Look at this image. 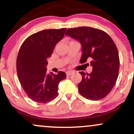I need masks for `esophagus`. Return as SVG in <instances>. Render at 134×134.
Wrapping results in <instances>:
<instances>
[{
    "label": "esophagus",
    "mask_w": 134,
    "mask_h": 134,
    "mask_svg": "<svg viewBox=\"0 0 134 134\" xmlns=\"http://www.w3.org/2000/svg\"><path fill=\"white\" fill-rule=\"evenodd\" d=\"M73 73H74L73 71H72V70H69V71H67L66 72V74H67V76H70V75H72Z\"/></svg>",
    "instance_id": "1"
}]
</instances>
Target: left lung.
Returning <instances> with one entry per match:
<instances>
[{
	"label": "left lung",
	"instance_id": "obj_1",
	"mask_svg": "<svg viewBox=\"0 0 134 134\" xmlns=\"http://www.w3.org/2000/svg\"><path fill=\"white\" fill-rule=\"evenodd\" d=\"M65 35L81 43V64L91 59V73L79 72L82 76L78 84L80 94L91 100L103 99L114 87L118 76L120 59L114 41L106 32L91 27L70 28Z\"/></svg>",
	"mask_w": 134,
	"mask_h": 134
}]
</instances>
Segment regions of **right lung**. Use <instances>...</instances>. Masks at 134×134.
I'll list each match as a JSON object with an SVG mask.
<instances>
[{"label": "right lung", "mask_w": 134, "mask_h": 134, "mask_svg": "<svg viewBox=\"0 0 134 134\" xmlns=\"http://www.w3.org/2000/svg\"><path fill=\"white\" fill-rule=\"evenodd\" d=\"M66 30H42L27 38L20 48L16 60L18 79L27 96L34 101L46 103L58 96V84L66 77V74L62 71L57 74H48L47 58Z\"/></svg>", "instance_id": "obj_1"}]
</instances>
